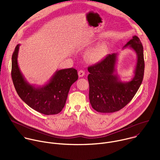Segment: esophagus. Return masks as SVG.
<instances>
[{
    "instance_id": "obj_1",
    "label": "esophagus",
    "mask_w": 160,
    "mask_h": 160,
    "mask_svg": "<svg viewBox=\"0 0 160 160\" xmlns=\"http://www.w3.org/2000/svg\"><path fill=\"white\" fill-rule=\"evenodd\" d=\"M85 75V72L82 70H80L78 71V76L80 77H82Z\"/></svg>"
}]
</instances>
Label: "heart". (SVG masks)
Here are the masks:
<instances>
[{
	"mask_svg": "<svg viewBox=\"0 0 160 160\" xmlns=\"http://www.w3.org/2000/svg\"><path fill=\"white\" fill-rule=\"evenodd\" d=\"M108 45L106 42L101 43L88 52L87 56L89 61L97 62L103 59L108 51Z\"/></svg>",
	"mask_w": 160,
	"mask_h": 160,
	"instance_id": "heart-1",
	"label": "heart"
}]
</instances>
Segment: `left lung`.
I'll return each instance as SVG.
<instances>
[{
	"label": "left lung",
	"mask_w": 160,
	"mask_h": 160,
	"mask_svg": "<svg viewBox=\"0 0 160 160\" xmlns=\"http://www.w3.org/2000/svg\"><path fill=\"white\" fill-rule=\"evenodd\" d=\"M128 45L138 54L135 76L130 82H121L114 74L117 54H108L88 67L89 100L93 109L98 112H113L122 109L131 101L142 83L144 73L142 43L138 37L133 36L125 46Z\"/></svg>",
	"instance_id": "8db88e82"
}]
</instances>
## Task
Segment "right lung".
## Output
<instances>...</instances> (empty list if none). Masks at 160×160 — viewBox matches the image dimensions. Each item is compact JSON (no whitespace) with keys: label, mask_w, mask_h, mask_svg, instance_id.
<instances>
[{"label":"right lung","mask_w":160,"mask_h":160,"mask_svg":"<svg viewBox=\"0 0 160 160\" xmlns=\"http://www.w3.org/2000/svg\"><path fill=\"white\" fill-rule=\"evenodd\" d=\"M19 45L12 56L11 77L19 98L34 110L50 115L60 112L64 108L72 85L78 80L77 70L73 68L58 71L51 81L42 88L28 84L22 77L18 65Z\"/></svg>","instance_id":"right-lung-1"}]
</instances>
